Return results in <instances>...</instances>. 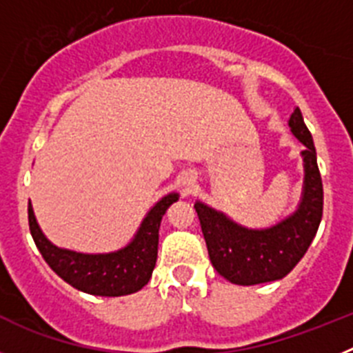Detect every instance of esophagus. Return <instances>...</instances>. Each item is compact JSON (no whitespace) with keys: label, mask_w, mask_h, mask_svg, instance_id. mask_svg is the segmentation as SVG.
<instances>
[{"label":"esophagus","mask_w":353,"mask_h":353,"mask_svg":"<svg viewBox=\"0 0 353 353\" xmlns=\"http://www.w3.org/2000/svg\"><path fill=\"white\" fill-rule=\"evenodd\" d=\"M189 183H191V182H189ZM189 183H187V185H189Z\"/></svg>","instance_id":"esophagus-1"}]
</instances>
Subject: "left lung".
I'll list each match as a JSON object with an SVG mask.
<instances>
[{
	"instance_id": "1",
	"label": "left lung",
	"mask_w": 353,
	"mask_h": 353,
	"mask_svg": "<svg viewBox=\"0 0 353 353\" xmlns=\"http://www.w3.org/2000/svg\"><path fill=\"white\" fill-rule=\"evenodd\" d=\"M288 125L304 145L301 152L304 183L295 212L274 226L252 230L203 201L194 203L212 265L233 285L251 286L283 279L302 260L322 221L323 187L316 150L299 108L290 117Z\"/></svg>"
}]
</instances>
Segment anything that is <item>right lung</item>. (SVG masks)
I'll use <instances>...</instances> for the list:
<instances>
[{"label": "right lung", "mask_w": 353, "mask_h": 353, "mask_svg": "<svg viewBox=\"0 0 353 353\" xmlns=\"http://www.w3.org/2000/svg\"><path fill=\"white\" fill-rule=\"evenodd\" d=\"M179 201V192H170L150 208L138 232L125 248L111 252H77L58 248L43 235L35 212L28 205L30 232L43 260L58 276L76 290L99 297H121L148 285L157 261L159 228L162 215Z\"/></svg>", "instance_id": "1"}]
</instances>
